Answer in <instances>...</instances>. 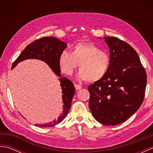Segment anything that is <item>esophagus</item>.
<instances>
[{
    "label": "esophagus",
    "instance_id": "esophagus-1",
    "mask_svg": "<svg viewBox=\"0 0 153 153\" xmlns=\"http://www.w3.org/2000/svg\"><path fill=\"white\" fill-rule=\"evenodd\" d=\"M74 86H75V88H76V90H80L81 89H82V86L80 85H77V84L74 83Z\"/></svg>",
    "mask_w": 153,
    "mask_h": 153
}]
</instances>
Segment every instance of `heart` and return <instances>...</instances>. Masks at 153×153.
<instances>
[{
    "mask_svg": "<svg viewBox=\"0 0 153 153\" xmlns=\"http://www.w3.org/2000/svg\"><path fill=\"white\" fill-rule=\"evenodd\" d=\"M78 63L80 69L77 79L95 82L106 76L110 58L108 54L93 43H79L71 48V53L64 51L59 58L60 69L67 75L72 74Z\"/></svg>",
    "mask_w": 153,
    "mask_h": 153,
    "instance_id": "obj_1",
    "label": "heart"
}]
</instances>
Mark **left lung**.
I'll return each instance as SVG.
<instances>
[{"mask_svg":"<svg viewBox=\"0 0 153 153\" xmlns=\"http://www.w3.org/2000/svg\"><path fill=\"white\" fill-rule=\"evenodd\" d=\"M103 39L110 50V65L102 79L88 87L89 106L97 121L116 126L130 118L141 106L147 74L130 45L114 37Z\"/></svg>","mask_w":153,"mask_h":153,"instance_id":"obj_1","label":"left lung"}]
</instances>
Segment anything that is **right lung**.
I'll return each instance as SVG.
<instances>
[{"mask_svg": "<svg viewBox=\"0 0 153 153\" xmlns=\"http://www.w3.org/2000/svg\"><path fill=\"white\" fill-rule=\"evenodd\" d=\"M67 47V43L53 37H45L33 41L28 45L23 51L17 59L12 64V69L15 68L20 62L27 59H37L47 64L53 72L60 77L59 81L62 89V98L64 103L63 110L58 119L45 124L35 126L48 128L53 127L60 123L65 118L71 108V100L75 94V87L70 80L61 77L59 58L61 53Z\"/></svg>", "mask_w": 153, "mask_h": 153, "instance_id": "right-lung-1", "label": "right lung"}]
</instances>
